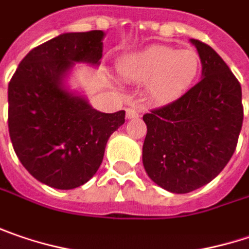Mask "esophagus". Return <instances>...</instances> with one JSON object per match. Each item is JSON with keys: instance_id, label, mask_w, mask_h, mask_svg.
<instances>
[{"instance_id": "esophagus-1", "label": "esophagus", "mask_w": 249, "mask_h": 249, "mask_svg": "<svg viewBox=\"0 0 249 249\" xmlns=\"http://www.w3.org/2000/svg\"><path fill=\"white\" fill-rule=\"evenodd\" d=\"M139 112L141 111L137 107H128L126 108V118H135V117H138Z\"/></svg>"}]
</instances>
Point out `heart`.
<instances>
[{
    "instance_id": "1",
    "label": "heart",
    "mask_w": 249,
    "mask_h": 249,
    "mask_svg": "<svg viewBox=\"0 0 249 249\" xmlns=\"http://www.w3.org/2000/svg\"><path fill=\"white\" fill-rule=\"evenodd\" d=\"M200 69L198 53L172 46H151L125 57L121 76L135 83H148V93L156 103L176 100L192 86Z\"/></svg>"
}]
</instances>
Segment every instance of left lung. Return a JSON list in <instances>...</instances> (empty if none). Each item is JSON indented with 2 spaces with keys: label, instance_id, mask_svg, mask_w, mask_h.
Segmentation results:
<instances>
[{
  "label": "left lung",
  "instance_id": "8db88e82",
  "mask_svg": "<svg viewBox=\"0 0 249 249\" xmlns=\"http://www.w3.org/2000/svg\"><path fill=\"white\" fill-rule=\"evenodd\" d=\"M201 80L182 97L143 115L148 132L142 162L148 176L172 193H189L226 168L241 132V84L209 45L190 40Z\"/></svg>",
  "mask_w": 249,
  "mask_h": 249
}]
</instances>
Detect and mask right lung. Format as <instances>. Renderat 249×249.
I'll use <instances>...</instances> for the list:
<instances>
[{"mask_svg":"<svg viewBox=\"0 0 249 249\" xmlns=\"http://www.w3.org/2000/svg\"><path fill=\"white\" fill-rule=\"evenodd\" d=\"M103 37V31L53 37L23 57L8 84L14 151L36 180L54 189L89 182L103 162L111 134L125 123V111L100 112L63 84L74 63H100Z\"/></svg>","mask_w":249,"mask_h":249,"instance_id":"add662e5","label":"right lung"}]
</instances>
